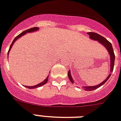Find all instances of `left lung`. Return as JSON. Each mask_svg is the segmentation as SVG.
Here are the masks:
<instances>
[{"mask_svg":"<svg viewBox=\"0 0 121 121\" xmlns=\"http://www.w3.org/2000/svg\"><path fill=\"white\" fill-rule=\"evenodd\" d=\"M87 34H89V37H90V39L93 40H96V41H98L100 43H101V45H103V46L105 47L107 51L108 52V53L109 55V58H110V72H109V74L108 75L106 79L104 81H103V82L100 84H99L98 85H96L95 86H83L82 88H84V89L85 90H87V91H91V90H93L97 89V88H99L100 87H101V86H103L104 83L106 82V81L108 80V79L109 78V77L111 75V73H112V71H113V68H114V60H115V55H114V50H113V48H112V44L109 42L108 40L105 39L104 37H103V36L99 35L97 33H95V32H87ZM68 76L69 79L71 81V82H72L73 84L75 82L74 79L72 78L71 73V71H68ZM76 84V83H75Z\"/></svg>","mask_w":121,"mask_h":121,"instance_id":"obj_1","label":"left lung"}]
</instances>
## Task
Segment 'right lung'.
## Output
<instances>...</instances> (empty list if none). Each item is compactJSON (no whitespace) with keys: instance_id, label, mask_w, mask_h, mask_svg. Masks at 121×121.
<instances>
[{"instance_id":"obj_1","label":"right lung","mask_w":121,"mask_h":121,"mask_svg":"<svg viewBox=\"0 0 121 121\" xmlns=\"http://www.w3.org/2000/svg\"><path fill=\"white\" fill-rule=\"evenodd\" d=\"M39 28H37V27H35V28H31V29H28V30H26V31H23V32H21V34H20L19 35H18V36H17V37H15V39H14V40H13V42H12V44H11L10 47V48H9V52H8V55L9 54V52H10V51L11 48H12V46H13V43H15V41L17 40H18V39H20V37H22L23 35H25V34H26V33H30V32H35V31H37L39 30ZM50 74V73H49ZM48 78H49V76H47V78L45 79L44 81H43V82H42L39 83V84H38L37 85H35V86H25V87H26V88H28V89H36V88H38V87H41V86H43L44 84H46L47 82V81H48Z\"/></svg>"}]
</instances>
